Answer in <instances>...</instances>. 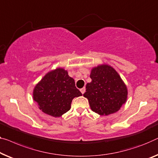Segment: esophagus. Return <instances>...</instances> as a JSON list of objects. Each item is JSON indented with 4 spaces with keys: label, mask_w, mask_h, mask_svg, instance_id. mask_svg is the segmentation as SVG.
<instances>
[{
    "label": "esophagus",
    "mask_w": 158,
    "mask_h": 158,
    "mask_svg": "<svg viewBox=\"0 0 158 158\" xmlns=\"http://www.w3.org/2000/svg\"><path fill=\"white\" fill-rule=\"evenodd\" d=\"M85 91H86L85 87H84V88H82V89H80V91H81L82 94H84V92H85Z\"/></svg>",
    "instance_id": "34e87169"
}]
</instances>
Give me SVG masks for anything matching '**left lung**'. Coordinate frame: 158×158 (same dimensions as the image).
I'll list each match as a JSON object with an SVG mask.
<instances>
[{"label": "left lung", "mask_w": 158, "mask_h": 158, "mask_svg": "<svg viewBox=\"0 0 158 158\" xmlns=\"http://www.w3.org/2000/svg\"><path fill=\"white\" fill-rule=\"evenodd\" d=\"M84 96L89 101L91 109L101 116L117 112L128 97V89L116 70L108 64L92 68Z\"/></svg>", "instance_id": "1"}]
</instances>
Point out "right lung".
I'll return each instance as SVG.
<instances>
[{
	"mask_svg": "<svg viewBox=\"0 0 158 158\" xmlns=\"http://www.w3.org/2000/svg\"><path fill=\"white\" fill-rule=\"evenodd\" d=\"M32 95L42 112L53 117H60L71 109L73 98L82 94L67 70L56 68L47 73L36 84Z\"/></svg>",
	"mask_w": 158,
	"mask_h": 158,
	"instance_id": "right-lung-1",
	"label": "right lung"
}]
</instances>
